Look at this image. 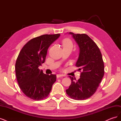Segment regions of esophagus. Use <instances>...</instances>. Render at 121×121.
<instances>
[{
  "instance_id": "1",
  "label": "esophagus",
  "mask_w": 121,
  "mask_h": 121,
  "mask_svg": "<svg viewBox=\"0 0 121 121\" xmlns=\"http://www.w3.org/2000/svg\"><path fill=\"white\" fill-rule=\"evenodd\" d=\"M64 75L63 74H57L56 75L57 78H59V77H64Z\"/></svg>"
}]
</instances>
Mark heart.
I'll list each match as a JSON object with an SVG mask.
<instances>
[{"label": "heart", "instance_id": "b5f03b06", "mask_svg": "<svg viewBox=\"0 0 121 121\" xmlns=\"http://www.w3.org/2000/svg\"><path fill=\"white\" fill-rule=\"evenodd\" d=\"M63 45L64 47H72V43L70 40L68 39H65L63 42Z\"/></svg>", "mask_w": 121, "mask_h": 121}]
</instances>
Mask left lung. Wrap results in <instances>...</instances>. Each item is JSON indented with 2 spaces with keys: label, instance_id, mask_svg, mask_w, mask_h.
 <instances>
[{
  "label": "left lung",
  "instance_id": "obj_1",
  "mask_svg": "<svg viewBox=\"0 0 121 121\" xmlns=\"http://www.w3.org/2000/svg\"><path fill=\"white\" fill-rule=\"evenodd\" d=\"M72 35L79 47V54L76 66L82 70L78 81L69 76L71 84L66 90L67 94L75 100H84L96 92L104 73V63L98 46L88 36L85 34Z\"/></svg>",
  "mask_w": 121,
  "mask_h": 121
}]
</instances>
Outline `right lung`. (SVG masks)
Masks as SVG:
<instances>
[{
	"mask_svg": "<svg viewBox=\"0 0 121 121\" xmlns=\"http://www.w3.org/2000/svg\"><path fill=\"white\" fill-rule=\"evenodd\" d=\"M60 36V34H45L33 38L20 52L16 63V75L20 89L29 98L43 99L56 81V75L44 74L38 67L44 63L50 45Z\"/></svg>",
	"mask_w": 121,
	"mask_h": 121,
	"instance_id": "right-lung-1",
	"label": "right lung"
}]
</instances>
